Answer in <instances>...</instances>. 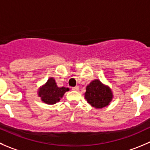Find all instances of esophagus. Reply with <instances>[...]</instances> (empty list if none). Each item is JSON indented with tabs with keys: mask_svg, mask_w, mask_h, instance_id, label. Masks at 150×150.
<instances>
[{
	"mask_svg": "<svg viewBox=\"0 0 150 150\" xmlns=\"http://www.w3.org/2000/svg\"><path fill=\"white\" fill-rule=\"evenodd\" d=\"M79 89V86H75V87H72V90H73V91H78V90Z\"/></svg>",
	"mask_w": 150,
	"mask_h": 150,
	"instance_id": "1",
	"label": "esophagus"
}]
</instances>
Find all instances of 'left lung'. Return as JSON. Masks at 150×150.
<instances>
[{
  "label": "left lung",
  "instance_id": "obj_1",
  "mask_svg": "<svg viewBox=\"0 0 150 150\" xmlns=\"http://www.w3.org/2000/svg\"><path fill=\"white\" fill-rule=\"evenodd\" d=\"M85 98L91 106L102 108L108 105L113 98V94L108 86H105L99 80H94L86 86Z\"/></svg>",
  "mask_w": 150,
  "mask_h": 150
}]
</instances>
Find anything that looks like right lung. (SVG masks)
Instances as JSON below:
<instances>
[{"mask_svg": "<svg viewBox=\"0 0 150 150\" xmlns=\"http://www.w3.org/2000/svg\"><path fill=\"white\" fill-rule=\"evenodd\" d=\"M69 88L57 86L55 80L50 78L47 80V83L40 88L39 97H41L44 103L48 105H53L60 100L66 91H69Z\"/></svg>", "mask_w": 150, "mask_h": 150, "instance_id": "1", "label": "right lung"}]
</instances>
